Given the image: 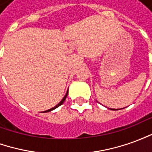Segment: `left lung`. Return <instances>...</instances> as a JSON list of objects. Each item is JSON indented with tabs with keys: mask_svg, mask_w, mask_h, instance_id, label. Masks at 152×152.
<instances>
[{
	"mask_svg": "<svg viewBox=\"0 0 152 152\" xmlns=\"http://www.w3.org/2000/svg\"><path fill=\"white\" fill-rule=\"evenodd\" d=\"M110 109H111V108H110ZM111 110H115V109H111Z\"/></svg>",
	"mask_w": 152,
	"mask_h": 152,
	"instance_id": "obj_1",
	"label": "left lung"
}]
</instances>
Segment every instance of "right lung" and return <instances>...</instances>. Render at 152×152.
Listing matches in <instances>:
<instances>
[{
	"label": "right lung",
	"instance_id": "obj_1",
	"mask_svg": "<svg viewBox=\"0 0 152 152\" xmlns=\"http://www.w3.org/2000/svg\"><path fill=\"white\" fill-rule=\"evenodd\" d=\"M67 94H68V91H67V92H66V95H65V96H64V97H63V99H62V100H61V101H60V102H59V103H58V104H57V105L55 106V107H52V108H51V109H49V110H47V111H45V112H51V111H53V110H54V109H55V108H57V107H59V106L62 105V104H63V102H64V101H65V99H66V96H67Z\"/></svg>",
	"mask_w": 152,
	"mask_h": 152
}]
</instances>
